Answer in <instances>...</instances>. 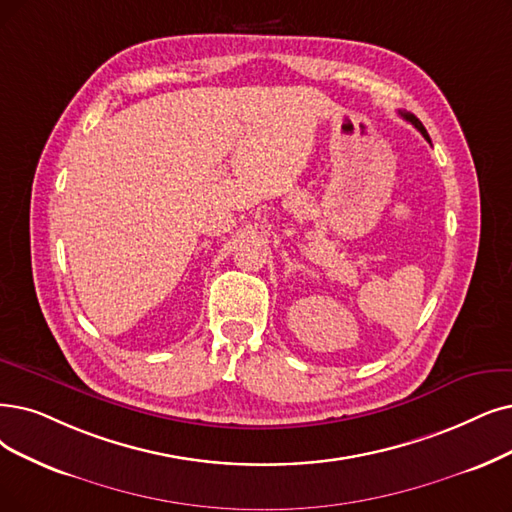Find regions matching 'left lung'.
I'll return each mask as SVG.
<instances>
[{
	"label": "left lung",
	"instance_id": "8db88e82",
	"mask_svg": "<svg viewBox=\"0 0 512 512\" xmlns=\"http://www.w3.org/2000/svg\"><path fill=\"white\" fill-rule=\"evenodd\" d=\"M401 117H403V119H407V121H410V124H414V126H416V130H418V132H420V134H422V136H424L428 142H431V136H428L426 128L422 126V121H420L416 115H412V113H403V111H401Z\"/></svg>",
	"mask_w": 512,
	"mask_h": 512
}]
</instances>
